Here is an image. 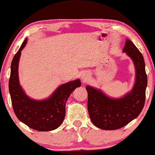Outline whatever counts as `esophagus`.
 <instances>
[{"label":"esophagus","instance_id":"obj_1","mask_svg":"<svg viewBox=\"0 0 155 155\" xmlns=\"http://www.w3.org/2000/svg\"><path fill=\"white\" fill-rule=\"evenodd\" d=\"M88 78H89V77H88L87 74H83V76H82V79H83V81H87V79H88Z\"/></svg>","mask_w":155,"mask_h":155}]
</instances>
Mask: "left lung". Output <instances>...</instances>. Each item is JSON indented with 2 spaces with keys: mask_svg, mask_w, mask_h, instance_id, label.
Masks as SVG:
<instances>
[{
  "mask_svg": "<svg viewBox=\"0 0 155 155\" xmlns=\"http://www.w3.org/2000/svg\"><path fill=\"white\" fill-rule=\"evenodd\" d=\"M123 52L133 59L135 66L136 81L130 93L122 98L112 99L96 89L86 87L89 115L93 124L101 129L124 127L140 114L145 104L148 79L142 54L129 40L126 41Z\"/></svg>",
  "mask_w": 155,
  "mask_h": 155,
  "instance_id": "1",
  "label": "left lung"
}]
</instances>
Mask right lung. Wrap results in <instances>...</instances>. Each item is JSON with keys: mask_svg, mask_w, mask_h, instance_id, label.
I'll return each instance as SVG.
<instances>
[{"mask_svg": "<svg viewBox=\"0 0 155 155\" xmlns=\"http://www.w3.org/2000/svg\"><path fill=\"white\" fill-rule=\"evenodd\" d=\"M26 44L27 39L23 41L12 62L9 90L13 109L20 121L34 130H54L61 124L65 114V103L72 91L81 87V81L77 79L59 86L47 100L37 101L30 99L20 87L18 81V62L21 51Z\"/></svg>", "mask_w": 155, "mask_h": 155, "instance_id": "right-lung-1", "label": "right lung"}]
</instances>
